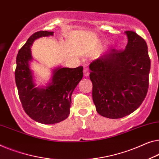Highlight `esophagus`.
<instances>
[{
    "label": "esophagus",
    "mask_w": 159,
    "mask_h": 159,
    "mask_svg": "<svg viewBox=\"0 0 159 159\" xmlns=\"http://www.w3.org/2000/svg\"><path fill=\"white\" fill-rule=\"evenodd\" d=\"M84 74L85 76H89V69H88V68L86 67V66L84 68Z\"/></svg>",
    "instance_id": "obj_1"
}]
</instances>
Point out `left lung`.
<instances>
[{"label": "left lung", "instance_id": "8db88e82", "mask_svg": "<svg viewBox=\"0 0 159 159\" xmlns=\"http://www.w3.org/2000/svg\"><path fill=\"white\" fill-rule=\"evenodd\" d=\"M128 43L124 51L111 49L89 66L92 96L102 116L120 118L136 111L148 89L151 61L147 44L134 31H125Z\"/></svg>", "mask_w": 159, "mask_h": 159}]
</instances>
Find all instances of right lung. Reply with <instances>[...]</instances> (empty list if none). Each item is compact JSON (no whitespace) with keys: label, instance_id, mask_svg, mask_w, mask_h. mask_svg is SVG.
<instances>
[{"label":"right lung","instance_id":"add662e5","mask_svg":"<svg viewBox=\"0 0 159 159\" xmlns=\"http://www.w3.org/2000/svg\"><path fill=\"white\" fill-rule=\"evenodd\" d=\"M52 31H38L29 37L16 57L15 79L18 96L25 112L32 119L43 124H54L67 118L71 106V95L83 78V66L75 68L61 66L53 69L46 86L36 87L31 47L35 40L53 35Z\"/></svg>","mask_w":159,"mask_h":159}]
</instances>
